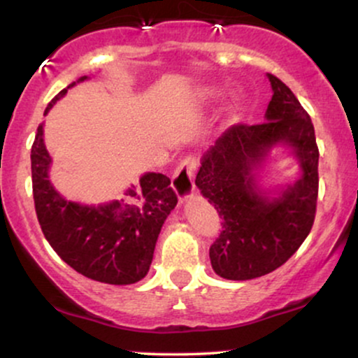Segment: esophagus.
I'll use <instances>...</instances> for the list:
<instances>
[{"mask_svg": "<svg viewBox=\"0 0 358 358\" xmlns=\"http://www.w3.org/2000/svg\"><path fill=\"white\" fill-rule=\"evenodd\" d=\"M195 173H196V162L195 158L188 156L180 163L178 168L175 170L173 178H171V185H173L176 195L180 196V200L188 199L195 190Z\"/></svg>", "mask_w": 358, "mask_h": 358, "instance_id": "34e87169", "label": "esophagus"}]
</instances>
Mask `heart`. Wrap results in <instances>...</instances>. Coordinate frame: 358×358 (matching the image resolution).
<instances>
[{
	"instance_id": "obj_1",
	"label": "heart",
	"mask_w": 358,
	"mask_h": 358,
	"mask_svg": "<svg viewBox=\"0 0 358 358\" xmlns=\"http://www.w3.org/2000/svg\"><path fill=\"white\" fill-rule=\"evenodd\" d=\"M222 96V89L213 87V85H205V87L199 89L196 92V97H199L202 102H213L217 101Z\"/></svg>"
}]
</instances>
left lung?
<instances>
[{
  "mask_svg": "<svg viewBox=\"0 0 358 358\" xmlns=\"http://www.w3.org/2000/svg\"><path fill=\"white\" fill-rule=\"evenodd\" d=\"M273 97L262 124H234L203 155L195 185L213 203L222 231L210 245L212 268L245 281L273 273L310 234L318 199V146L311 117L291 89L268 73ZM286 144L302 176L276 197L258 188L255 173L271 147Z\"/></svg>",
  "mask_w": 358,
  "mask_h": 358,
  "instance_id": "1",
  "label": "left lung"
}]
</instances>
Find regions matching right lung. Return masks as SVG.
I'll return each instance as SVG.
<instances>
[{"mask_svg":"<svg viewBox=\"0 0 358 358\" xmlns=\"http://www.w3.org/2000/svg\"><path fill=\"white\" fill-rule=\"evenodd\" d=\"M85 79L84 76L77 82ZM73 85L76 82L67 89ZM67 89L53 97L45 114ZM50 163L40 124L31 146L35 210L45 239L62 261L82 276L108 285H133L145 278L159 231L178 202L170 178L145 173L122 199L96 207L65 200L48 180Z\"/></svg>","mask_w":358,"mask_h":358,"instance_id":"obj_1","label":"right lung"}]
</instances>
